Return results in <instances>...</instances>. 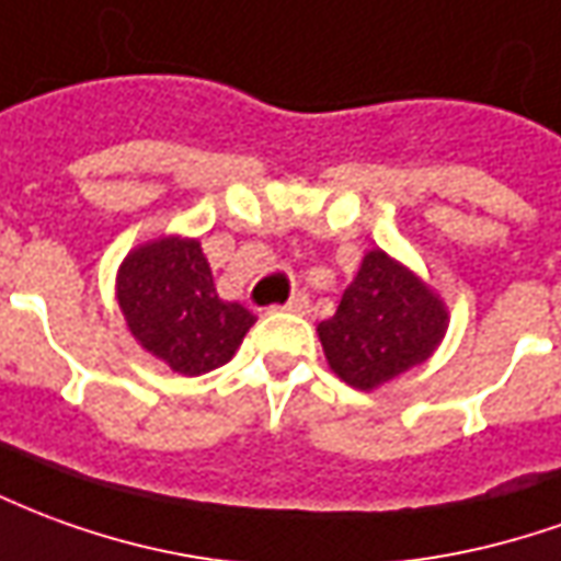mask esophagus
I'll return each mask as SVG.
<instances>
[{
  "instance_id": "obj_1",
  "label": "esophagus",
  "mask_w": 561,
  "mask_h": 561,
  "mask_svg": "<svg viewBox=\"0 0 561 561\" xmlns=\"http://www.w3.org/2000/svg\"><path fill=\"white\" fill-rule=\"evenodd\" d=\"M282 309H285V312H297V316H307V312H309V297L304 291H297Z\"/></svg>"
}]
</instances>
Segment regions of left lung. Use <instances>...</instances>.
I'll use <instances>...</instances> for the list:
<instances>
[{"mask_svg":"<svg viewBox=\"0 0 561 561\" xmlns=\"http://www.w3.org/2000/svg\"><path fill=\"white\" fill-rule=\"evenodd\" d=\"M446 307L413 270L374 249L340 307L319 324L324 358L352 389L370 391L428 362L446 334Z\"/></svg>","mask_w":561,"mask_h":561,"instance_id":"8db88e82","label":"left lung"}]
</instances>
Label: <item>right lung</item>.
Masks as SVG:
<instances>
[{"mask_svg":"<svg viewBox=\"0 0 561 561\" xmlns=\"http://www.w3.org/2000/svg\"><path fill=\"white\" fill-rule=\"evenodd\" d=\"M117 307L145 352L175 374H209L233 358L254 316L218 297L197 240L163 237L133 249L117 270Z\"/></svg>","mask_w":561,"mask_h":561,"instance_id":"obj_1","label":"right lung"}]
</instances>
